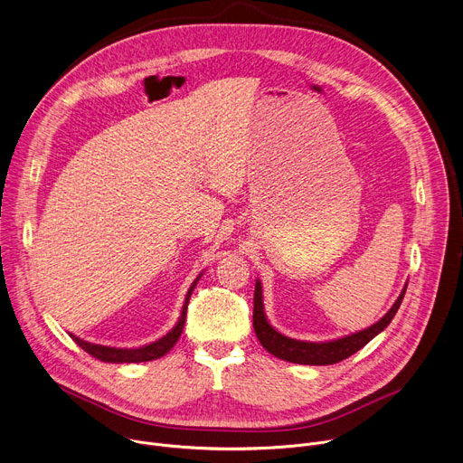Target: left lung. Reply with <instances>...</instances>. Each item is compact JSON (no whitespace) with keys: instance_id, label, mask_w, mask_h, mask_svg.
Returning <instances> with one entry per match:
<instances>
[{"instance_id":"obj_1","label":"left lung","mask_w":463,"mask_h":463,"mask_svg":"<svg viewBox=\"0 0 463 463\" xmlns=\"http://www.w3.org/2000/svg\"><path fill=\"white\" fill-rule=\"evenodd\" d=\"M405 291H407V286L403 288V291L398 297V300L393 302L390 311L381 320H377L373 326L363 329V332L346 335V337L337 339V341H329V343H306V341L289 339V337L279 334L277 329L268 322L266 313H263L261 284L258 280L256 286H254L252 326H254L256 337L261 343V346L266 348L269 354H273L275 357H279V359H284V361H289V363H297V364H317V366L318 364H335V363H341V361L348 359L355 352H359L377 334L383 332V329L393 318V315L398 313V309H400V306L403 302Z\"/></svg>"}]
</instances>
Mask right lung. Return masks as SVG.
<instances>
[{
	"label": "right lung",
	"instance_id": "add662e5",
	"mask_svg": "<svg viewBox=\"0 0 463 463\" xmlns=\"http://www.w3.org/2000/svg\"><path fill=\"white\" fill-rule=\"evenodd\" d=\"M197 280H200V277L194 280V284L190 286V289L186 293V298H184V304H183V311H181V317H179L177 324L170 329V332L163 339H159V341H156V343H152L148 346H141V348H111V346H102V345H91L88 341H82V339L75 337L73 334H71V339L84 352H88L90 355H93L95 359L104 361V363H145V361L159 359V357H163L165 354H168L174 348V345L177 343L179 335L183 334L188 300H190V295H192Z\"/></svg>",
	"mask_w": 463,
	"mask_h": 463
}]
</instances>
